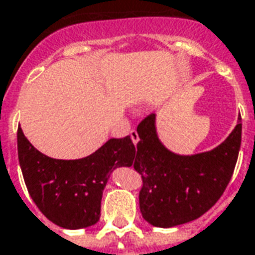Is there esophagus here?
Here are the masks:
<instances>
[{
    "label": "esophagus",
    "instance_id": "esophagus-1",
    "mask_svg": "<svg viewBox=\"0 0 255 255\" xmlns=\"http://www.w3.org/2000/svg\"><path fill=\"white\" fill-rule=\"evenodd\" d=\"M129 135H131V139H132L133 144H136L139 142V135L138 132L135 131V129H131V132H129Z\"/></svg>",
    "mask_w": 255,
    "mask_h": 255
}]
</instances>
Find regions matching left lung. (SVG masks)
Instances as JSON below:
<instances>
[{"label": "left lung", "mask_w": 255, "mask_h": 255, "mask_svg": "<svg viewBox=\"0 0 255 255\" xmlns=\"http://www.w3.org/2000/svg\"><path fill=\"white\" fill-rule=\"evenodd\" d=\"M239 122L224 142L210 151L192 155L172 153L155 131V115L139 123L133 160L142 176L139 208L149 224L171 228L201 217L217 202L235 169L242 142Z\"/></svg>", "instance_id": "left-lung-1"}]
</instances>
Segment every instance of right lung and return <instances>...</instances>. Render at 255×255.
<instances>
[{"instance_id":"add662e5","label":"right lung","mask_w":255,"mask_h":255,"mask_svg":"<svg viewBox=\"0 0 255 255\" xmlns=\"http://www.w3.org/2000/svg\"><path fill=\"white\" fill-rule=\"evenodd\" d=\"M17 154L38 209L58 227L79 230L100 220L102 192L112 171L132 165L135 146L129 136L113 138L84 158L56 160L38 151L19 127Z\"/></svg>"}]
</instances>
